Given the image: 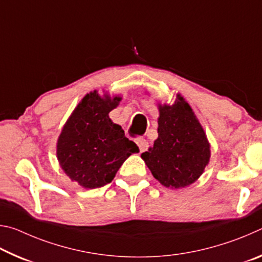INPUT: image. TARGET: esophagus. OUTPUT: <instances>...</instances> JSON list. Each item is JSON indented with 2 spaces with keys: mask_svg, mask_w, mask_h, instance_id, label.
I'll return each instance as SVG.
<instances>
[{
  "mask_svg": "<svg viewBox=\"0 0 262 262\" xmlns=\"http://www.w3.org/2000/svg\"><path fill=\"white\" fill-rule=\"evenodd\" d=\"M135 142H136L137 147H139L141 152L145 151V150H147L149 147V142L145 139H143V137H137V139H135Z\"/></svg>",
  "mask_w": 262,
  "mask_h": 262,
  "instance_id": "1",
  "label": "esophagus"
}]
</instances>
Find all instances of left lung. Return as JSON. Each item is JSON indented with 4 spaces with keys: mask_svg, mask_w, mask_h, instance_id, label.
<instances>
[{
    "mask_svg": "<svg viewBox=\"0 0 262 262\" xmlns=\"http://www.w3.org/2000/svg\"><path fill=\"white\" fill-rule=\"evenodd\" d=\"M141 157L165 187H186L202 174L209 162V143L183 97L172 106H159L158 139Z\"/></svg>",
    "mask_w": 262,
    "mask_h": 262,
    "instance_id": "8db88e82",
    "label": "left lung"
}]
</instances>
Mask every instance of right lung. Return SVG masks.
I'll list each match as a JSON object with an SVG mask.
<instances>
[{
  "label": "right lung",
  "mask_w": 262,
  "mask_h": 262,
  "mask_svg": "<svg viewBox=\"0 0 262 262\" xmlns=\"http://www.w3.org/2000/svg\"><path fill=\"white\" fill-rule=\"evenodd\" d=\"M121 98H100L91 92L66 123L57 141V159L70 179L85 188L110 184L123 162L139 147L108 118Z\"/></svg>",
  "instance_id": "right-lung-1"
}]
</instances>
